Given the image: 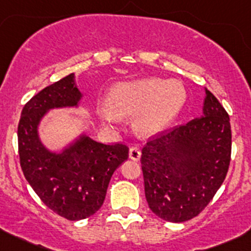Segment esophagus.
<instances>
[{
  "mask_svg": "<svg viewBox=\"0 0 251 251\" xmlns=\"http://www.w3.org/2000/svg\"><path fill=\"white\" fill-rule=\"evenodd\" d=\"M140 156L141 152L138 147H131V149L129 150V158H130L131 161H139V159H140Z\"/></svg>",
  "mask_w": 251,
  "mask_h": 251,
  "instance_id": "34e87169",
  "label": "esophagus"
}]
</instances>
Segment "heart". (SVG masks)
I'll list each match as a JSON object with an SVG mask.
<instances>
[{
  "instance_id": "1",
  "label": "heart",
  "mask_w": 251,
  "mask_h": 251,
  "mask_svg": "<svg viewBox=\"0 0 251 251\" xmlns=\"http://www.w3.org/2000/svg\"><path fill=\"white\" fill-rule=\"evenodd\" d=\"M186 89L177 79L143 78L123 82L112 88L107 98L111 112L120 116L135 115L141 131L153 134L163 130L176 118L186 102ZM102 117L112 121L113 116L102 111Z\"/></svg>"
}]
</instances>
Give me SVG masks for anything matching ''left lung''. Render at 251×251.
I'll return each instance as SVG.
<instances>
[{
    "label": "left lung",
    "mask_w": 251,
    "mask_h": 251,
    "mask_svg": "<svg viewBox=\"0 0 251 251\" xmlns=\"http://www.w3.org/2000/svg\"><path fill=\"white\" fill-rule=\"evenodd\" d=\"M231 146L228 113L205 89L203 116L144 146L140 162L150 209L170 222L197 216L226 177Z\"/></svg>",
    "instance_id": "8db88e82"
}]
</instances>
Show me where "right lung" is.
I'll use <instances>...</instances> for the list:
<instances>
[{"mask_svg":"<svg viewBox=\"0 0 251 251\" xmlns=\"http://www.w3.org/2000/svg\"><path fill=\"white\" fill-rule=\"evenodd\" d=\"M82 97L75 74H70L31 98L18 126L25 179L50 210L70 221L83 220L101 208L111 176L129 153L126 145L98 143L86 134L61 152H51L42 144L38 126L46 113L51 108L78 107Z\"/></svg>","mask_w":251,"mask_h":251,"instance_id":"add662e5","label":"right lung"}]
</instances>
